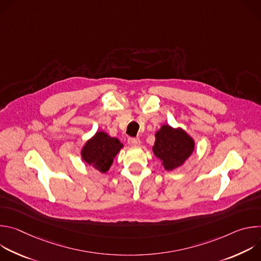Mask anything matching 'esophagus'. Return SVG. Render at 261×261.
I'll return each instance as SVG.
<instances>
[{
	"instance_id": "esophagus-1",
	"label": "esophagus",
	"mask_w": 261,
	"mask_h": 261,
	"mask_svg": "<svg viewBox=\"0 0 261 261\" xmlns=\"http://www.w3.org/2000/svg\"><path fill=\"white\" fill-rule=\"evenodd\" d=\"M128 143L132 146H137L140 143L139 138H134V137H129L128 138Z\"/></svg>"
}]
</instances>
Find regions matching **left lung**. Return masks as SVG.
Returning <instances> with one entry per match:
<instances>
[{
	"instance_id": "1",
	"label": "left lung",
	"mask_w": 261,
	"mask_h": 261,
	"mask_svg": "<svg viewBox=\"0 0 261 261\" xmlns=\"http://www.w3.org/2000/svg\"><path fill=\"white\" fill-rule=\"evenodd\" d=\"M155 137L153 152L166 170L182 165L194 151L193 138L180 128L174 129L169 125H163Z\"/></svg>"
}]
</instances>
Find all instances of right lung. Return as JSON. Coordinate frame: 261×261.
Here are the masks:
<instances>
[{
    "label": "right lung",
    "instance_id": "add662e5",
    "mask_svg": "<svg viewBox=\"0 0 261 261\" xmlns=\"http://www.w3.org/2000/svg\"><path fill=\"white\" fill-rule=\"evenodd\" d=\"M123 143L118 138L110 137L103 131H98L89 139L82 150L83 160L100 172H106L121 151Z\"/></svg>",
    "mask_w": 261,
    "mask_h": 261
}]
</instances>
